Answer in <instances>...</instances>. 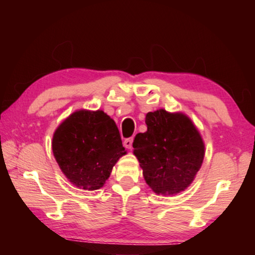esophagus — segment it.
Here are the masks:
<instances>
[{
	"label": "esophagus",
	"mask_w": 255,
	"mask_h": 255,
	"mask_svg": "<svg viewBox=\"0 0 255 255\" xmlns=\"http://www.w3.org/2000/svg\"><path fill=\"white\" fill-rule=\"evenodd\" d=\"M124 145L126 148L131 149L132 148V138H127V139H125Z\"/></svg>",
	"instance_id": "obj_1"
}]
</instances>
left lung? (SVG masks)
Instances as JSON below:
<instances>
[{
	"label": "left lung",
	"mask_w": 255,
	"mask_h": 255,
	"mask_svg": "<svg viewBox=\"0 0 255 255\" xmlns=\"http://www.w3.org/2000/svg\"><path fill=\"white\" fill-rule=\"evenodd\" d=\"M147 130L135 136L133 155L156 195L172 196L193 182L205 157V143L183 112L158 109L146 115Z\"/></svg>",
	"instance_id": "1"
}]
</instances>
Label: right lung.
<instances>
[{"label": "right lung", "instance_id": "add662e5", "mask_svg": "<svg viewBox=\"0 0 255 255\" xmlns=\"http://www.w3.org/2000/svg\"><path fill=\"white\" fill-rule=\"evenodd\" d=\"M59 169L79 189L98 190L127 154L114 119L102 110H76L56 128L51 141Z\"/></svg>", "mask_w": 255, "mask_h": 255}]
</instances>
